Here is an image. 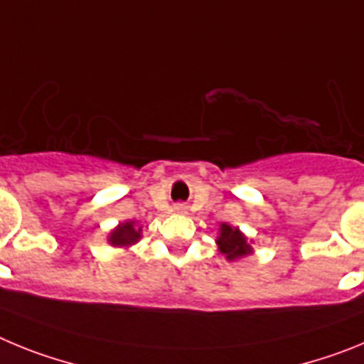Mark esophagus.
<instances>
[{
    "label": "esophagus",
    "mask_w": 364,
    "mask_h": 364,
    "mask_svg": "<svg viewBox=\"0 0 364 364\" xmlns=\"http://www.w3.org/2000/svg\"><path fill=\"white\" fill-rule=\"evenodd\" d=\"M175 211H176V213H186V211H188V205H186V204H176L175 205Z\"/></svg>",
    "instance_id": "34e87169"
}]
</instances>
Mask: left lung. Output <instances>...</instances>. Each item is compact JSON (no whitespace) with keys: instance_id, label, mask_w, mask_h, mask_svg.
Here are the masks:
<instances>
[{"instance_id":"left-lung-1","label":"left lung","mask_w":364,"mask_h":364,"mask_svg":"<svg viewBox=\"0 0 364 364\" xmlns=\"http://www.w3.org/2000/svg\"><path fill=\"white\" fill-rule=\"evenodd\" d=\"M215 242H217L220 255L226 257V260H230V262L244 259V257L253 253L252 240L247 239L239 228L231 226L228 222H222L220 224V228H218V237Z\"/></svg>"}]
</instances>
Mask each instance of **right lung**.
I'll use <instances>...</instances> for the list:
<instances>
[{"label":"right lung","mask_w":364,"mask_h":364,"mask_svg":"<svg viewBox=\"0 0 364 364\" xmlns=\"http://www.w3.org/2000/svg\"><path fill=\"white\" fill-rule=\"evenodd\" d=\"M140 239H142V226L136 220L120 222L107 235V242L114 247H131Z\"/></svg>","instance_id":"right-lung-1"}]
</instances>
